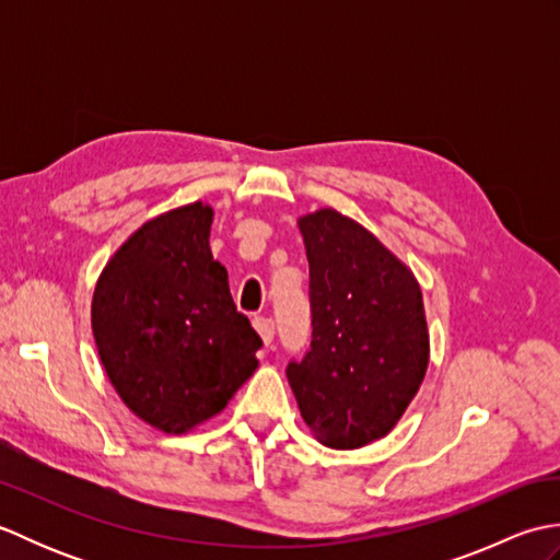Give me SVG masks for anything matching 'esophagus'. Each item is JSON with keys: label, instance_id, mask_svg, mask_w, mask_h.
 I'll list each match as a JSON object with an SVG mask.
<instances>
[{"label": "esophagus", "instance_id": "obj_1", "mask_svg": "<svg viewBox=\"0 0 560 560\" xmlns=\"http://www.w3.org/2000/svg\"><path fill=\"white\" fill-rule=\"evenodd\" d=\"M253 325L257 329V335L261 337V341H265L269 347V343L273 341V323H271V319L269 317H255Z\"/></svg>", "mask_w": 560, "mask_h": 560}]
</instances>
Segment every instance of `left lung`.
Segmentation results:
<instances>
[{
  "label": "left lung",
  "instance_id": "obj_1",
  "mask_svg": "<svg viewBox=\"0 0 560 560\" xmlns=\"http://www.w3.org/2000/svg\"><path fill=\"white\" fill-rule=\"evenodd\" d=\"M311 265L313 341L287 368L319 443L355 450L385 438L419 392L431 341L413 271L337 209L299 219Z\"/></svg>",
  "mask_w": 560,
  "mask_h": 560
}]
</instances>
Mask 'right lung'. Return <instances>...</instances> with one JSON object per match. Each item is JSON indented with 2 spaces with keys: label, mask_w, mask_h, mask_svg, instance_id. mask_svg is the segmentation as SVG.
Returning <instances> with one entry per match:
<instances>
[{
  "label": "right lung",
  "mask_w": 560,
  "mask_h": 560,
  "mask_svg": "<svg viewBox=\"0 0 560 560\" xmlns=\"http://www.w3.org/2000/svg\"><path fill=\"white\" fill-rule=\"evenodd\" d=\"M211 221L205 201L147 221L108 259L91 301L105 375L129 411L168 435L221 413L259 363L261 339L211 255Z\"/></svg>",
  "instance_id": "1"
}]
</instances>
